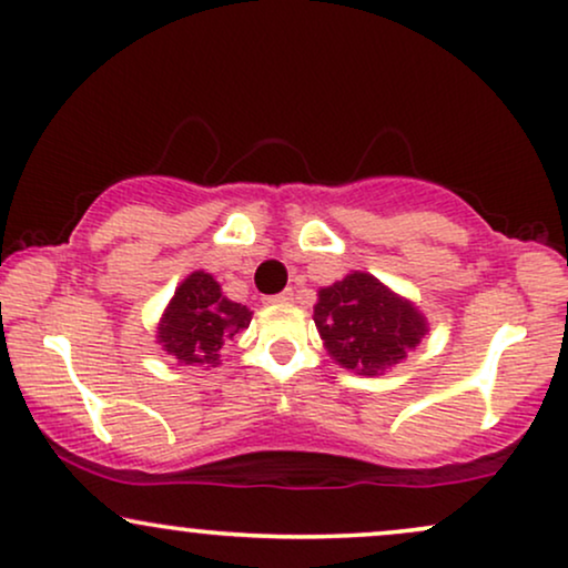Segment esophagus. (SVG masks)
I'll use <instances>...</instances> for the list:
<instances>
[{
	"mask_svg": "<svg viewBox=\"0 0 568 568\" xmlns=\"http://www.w3.org/2000/svg\"><path fill=\"white\" fill-rule=\"evenodd\" d=\"M293 298V291H283V293H275V296H266L264 302L266 304H285V302H291Z\"/></svg>",
	"mask_w": 568,
	"mask_h": 568,
	"instance_id": "1",
	"label": "esophagus"
}]
</instances>
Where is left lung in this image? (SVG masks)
<instances>
[{
    "mask_svg": "<svg viewBox=\"0 0 568 568\" xmlns=\"http://www.w3.org/2000/svg\"><path fill=\"white\" fill-rule=\"evenodd\" d=\"M312 317L331 359L371 378L407 359L428 333L418 306L359 270L320 288Z\"/></svg>",
    "mask_w": 568,
    "mask_h": 568,
    "instance_id": "1",
    "label": "left lung"
}]
</instances>
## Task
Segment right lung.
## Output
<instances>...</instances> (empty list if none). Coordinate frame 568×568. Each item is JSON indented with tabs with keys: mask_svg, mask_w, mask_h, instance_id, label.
Returning a JSON list of instances; mask_svg holds the SVG:
<instances>
[{
	"mask_svg": "<svg viewBox=\"0 0 568 568\" xmlns=\"http://www.w3.org/2000/svg\"><path fill=\"white\" fill-rule=\"evenodd\" d=\"M248 306L224 296L214 275L195 270L176 285L172 302L163 310L155 344L180 362L203 371L222 365L224 341L251 325Z\"/></svg>",
	"mask_w": 568,
	"mask_h": 568,
	"instance_id": "obj_1",
	"label": "right lung"
}]
</instances>
